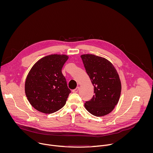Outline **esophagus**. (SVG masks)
<instances>
[{
	"mask_svg": "<svg viewBox=\"0 0 153 153\" xmlns=\"http://www.w3.org/2000/svg\"><path fill=\"white\" fill-rule=\"evenodd\" d=\"M79 90V87H77V88H76V89H74V90H73V93H77V92H78Z\"/></svg>",
	"mask_w": 153,
	"mask_h": 153,
	"instance_id": "1",
	"label": "esophagus"
}]
</instances>
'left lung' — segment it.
<instances>
[{"mask_svg":"<svg viewBox=\"0 0 153 153\" xmlns=\"http://www.w3.org/2000/svg\"><path fill=\"white\" fill-rule=\"evenodd\" d=\"M80 57L94 86V95L85 102L86 110L97 117L110 113L117 104L121 93V82L117 70L105 58L94 54H83Z\"/></svg>","mask_w":153,"mask_h":153,"instance_id":"left-lung-1","label":"left lung"}]
</instances>
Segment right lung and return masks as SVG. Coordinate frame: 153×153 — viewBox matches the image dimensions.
<instances>
[{
  "mask_svg": "<svg viewBox=\"0 0 153 153\" xmlns=\"http://www.w3.org/2000/svg\"><path fill=\"white\" fill-rule=\"evenodd\" d=\"M68 56L51 54L39 60L28 73L25 83L26 96L37 111L51 114L66 103L70 90L62 73Z\"/></svg>",
  "mask_w": 153,
  "mask_h": 153,
  "instance_id": "1",
  "label": "right lung"
}]
</instances>
